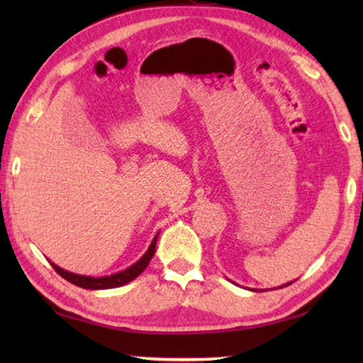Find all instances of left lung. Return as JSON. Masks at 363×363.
<instances>
[{"label": "left lung", "instance_id": "obj_1", "mask_svg": "<svg viewBox=\"0 0 363 363\" xmlns=\"http://www.w3.org/2000/svg\"><path fill=\"white\" fill-rule=\"evenodd\" d=\"M290 284H293V281H290ZM290 284H285V285H281V286H286V285H290ZM281 286H279V288H281ZM251 291H257V290H251Z\"/></svg>", "mask_w": 363, "mask_h": 363}]
</instances>
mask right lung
I'll list each match as a JSON object with an SVG mask.
<instances>
[{"label":"right lung","instance_id":"1","mask_svg":"<svg viewBox=\"0 0 363 363\" xmlns=\"http://www.w3.org/2000/svg\"><path fill=\"white\" fill-rule=\"evenodd\" d=\"M157 238H158V233L152 240L150 247L147 248V251L143 255V257H140L139 261L134 262L133 266H130L125 270H120V272H116V274L106 275V277H89V275L73 274V272H69V270L56 266L54 262H51V266L60 275V277H64L67 281H70V284L77 285L79 288H86V290H108V288H118V286L130 284V281L139 277V275L144 272V269L149 266L150 259L153 257V255H155Z\"/></svg>","mask_w":363,"mask_h":363}]
</instances>
